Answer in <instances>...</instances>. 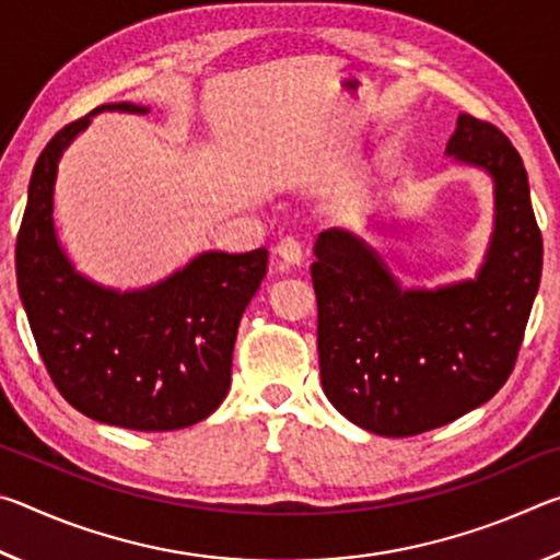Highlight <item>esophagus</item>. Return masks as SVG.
Wrapping results in <instances>:
<instances>
[{
	"label": "esophagus",
	"mask_w": 560,
	"mask_h": 560,
	"mask_svg": "<svg viewBox=\"0 0 560 560\" xmlns=\"http://www.w3.org/2000/svg\"><path fill=\"white\" fill-rule=\"evenodd\" d=\"M273 252H277V257L283 264H289V267H299V264L303 261V249H301V244L293 240V236H283Z\"/></svg>",
	"instance_id": "esophagus-1"
}]
</instances>
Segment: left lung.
Listing matches in <instances>:
<instances>
[{
  "label": "left lung",
  "instance_id": "left-lung-1",
  "mask_svg": "<svg viewBox=\"0 0 560 560\" xmlns=\"http://www.w3.org/2000/svg\"><path fill=\"white\" fill-rule=\"evenodd\" d=\"M444 155L494 189L474 279L402 287L363 236L330 226L316 240L320 385L340 415L383 438L442 428L491 400L514 371L541 283L544 242L516 148L459 113Z\"/></svg>",
  "mask_w": 560,
  "mask_h": 560
}]
</instances>
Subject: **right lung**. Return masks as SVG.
<instances>
[{
    "label": "right lung",
    "instance_id": "add662e5",
    "mask_svg": "<svg viewBox=\"0 0 560 560\" xmlns=\"http://www.w3.org/2000/svg\"><path fill=\"white\" fill-rule=\"evenodd\" d=\"M103 110L145 116L138 103H106L56 132L30 179L16 236V283L54 385L91 420L138 432L183 430L210 417L232 381L244 308L267 277V249L202 252L143 289H110L73 267L54 224L63 150Z\"/></svg>",
    "mask_w": 560,
    "mask_h": 560
}]
</instances>
